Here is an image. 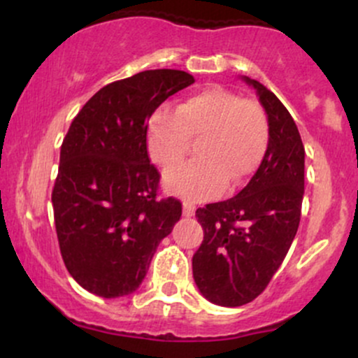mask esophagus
I'll return each mask as SVG.
<instances>
[{"label":"esophagus","mask_w":358,"mask_h":358,"mask_svg":"<svg viewBox=\"0 0 358 358\" xmlns=\"http://www.w3.org/2000/svg\"><path fill=\"white\" fill-rule=\"evenodd\" d=\"M195 213V205H193L190 200H183V215L192 217Z\"/></svg>","instance_id":"1"}]
</instances>
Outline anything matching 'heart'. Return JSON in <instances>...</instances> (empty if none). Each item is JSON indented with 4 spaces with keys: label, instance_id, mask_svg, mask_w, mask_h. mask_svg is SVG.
<instances>
[{
    "label": "heart",
    "instance_id": "1",
    "mask_svg": "<svg viewBox=\"0 0 358 358\" xmlns=\"http://www.w3.org/2000/svg\"><path fill=\"white\" fill-rule=\"evenodd\" d=\"M199 138L200 158L165 178L168 190L193 200L248 182L268 150V116L259 102L210 85L185 97L176 113L158 109L148 124V151L165 171L182 165Z\"/></svg>",
    "mask_w": 358,
    "mask_h": 358
}]
</instances>
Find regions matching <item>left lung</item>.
I'll return each mask as SVG.
<instances>
[{
	"instance_id": "left-lung-1",
	"label": "left lung",
	"mask_w": 358,
	"mask_h": 358,
	"mask_svg": "<svg viewBox=\"0 0 358 358\" xmlns=\"http://www.w3.org/2000/svg\"><path fill=\"white\" fill-rule=\"evenodd\" d=\"M269 143L250 182L234 199L196 208L203 241L193 254V278L208 301L242 306L273 279L296 236L305 193V146L282 102L259 84Z\"/></svg>"
}]
</instances>
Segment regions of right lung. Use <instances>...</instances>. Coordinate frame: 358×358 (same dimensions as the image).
<instances>
[{"label":"right lung","mask_w":358,"mask_h":358,"mask_svg":"<svg viewBox=\"0 0 358 358\" xmlns=\"http://www.w3.org/2000/svg\"><path fill=\"white\" fill-rule=\"evenodd\" d=\"M195 79L171 69L104 85L73 117L60 148L52 192L62 259L84 289L102 298L136 291L156 248L182 217V202L159 199L148 155V121Z\"/></svg>","instance_id":"obj_1"}]
</instances>
